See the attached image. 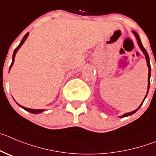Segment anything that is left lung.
I'll list each match as a JSON object with an SVG mask.
<instances>
[{"label": "left lung", "mask_w": 156, "mask_h": 156, "mask_svg": "<svg viewBox=\"0 0 156 156\" xmlns=\"http://www.w3.org/2000/svg\"><path fill=\"white\" fill-rule=\"evenodd\" d=\"M132 33H134V35L136 37V40H137V44H138V46H139L140 49H141V50L142 51V53L144 54V57H145V59H146V61H147V66H148V90H147V93L146 95H145V97H144V100H143V102H141V104L139 106H138V108L137 109H136L135 110H134V111L130 112V113H124V114L123 115V116H120V117H126V116H130V115L134 114V113H136V112L139 109V108L141 107V105H142V103L144 102V99H145V98L147 97V95H148V90H149V87H150V77H151V65H150V61H149V57H148V53H147L146 50L144 48V47H143L142 43H141V39H140L139 36H138V34H137V33H136L135 31H132Z\"/></svg>", "instance_id": "1"}]
</instances>
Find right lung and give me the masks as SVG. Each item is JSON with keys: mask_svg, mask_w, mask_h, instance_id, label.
<instances>
[{"mask_svg": "<svg viewBox=\"0 0 156 156\" xmlns=\"http://www.w3.org/2000/svg\"><path fill=\"white\" fill-rule=\"evenodd\" d=\"M28 36H29V33H26V34L25 35V36H24V37L22 38V41H21L20 44H19V46H18V47H16V49H15V50H14L13 56H12V64H11V66H10V69H11V68H12V65H13V64H14V61H15V55H16L17 51H18V50H19V49H20V47H22V44H23V43H25V41H26V39H27V38H28ZM10 69H9V71H10ZM16 103H17V104H18V105H19V106H20V107H22V109H25V110H26V111L29 112V113H34V114H38V113H42V112H43V111H44V110H45V109H29V108H26V107H25V106H21V105H20V104H19V103H18V102H16Z\"/></svg>", "mask_w": 156, "mask_h": 156, "instance_id": "1", "label": "right lung"}]
</instances>
